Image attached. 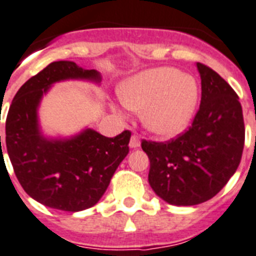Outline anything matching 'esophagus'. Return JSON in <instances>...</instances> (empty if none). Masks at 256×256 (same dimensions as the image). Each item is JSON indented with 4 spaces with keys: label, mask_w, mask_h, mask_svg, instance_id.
Returning <instances> with one entry per match:
<instances>
[{
    "label": "esophagus",
    "mask_w": 256,
    "mask_h": 256,
    "mask_svg": "<svg viewBox=\"0 0 256 256\" xmlns=\"http://www.w3.org/2000/svg\"><path fill=\"white\" fill-rule=\"evenodd\" d=\"M140 146V139H139L138 135H132V139H130V147L132 148H138Z\"/></svg>",
    "instance_id": "obj_1"
}]
</instances>
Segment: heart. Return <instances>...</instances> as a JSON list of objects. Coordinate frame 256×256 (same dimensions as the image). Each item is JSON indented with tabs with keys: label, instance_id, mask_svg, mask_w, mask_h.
I'll use <instances>...</instances> for the list:
<instances>
[{
	"label": "heart",
	"instance_id": "heart-1",
	"mask_svg": "<svg viewBox=\"0 0 256 256\" xmlns=\"http://www.w3.org/2000/svg\"><path fill=\"white\" fill-rule=\"evenodd\" d=\"M124 106L143 113V124L158 136L172 138L192 120L198 101V86L189 74L175 68H154L136 74L122 85Z\"/></svg>",
	"mask_w": 256,
	"mask_h": 256
}]
</instances>
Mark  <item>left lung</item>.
<instances>
[{"label":"left lung","mask_w":256,"mask_h":256,"mask_svg":"<svg viewBox=\"0 0 256 256\" xmlns=\"http://www.w3.org/2000/svg\"><path fill=\"white\" fill-rule=\"evenodd\" d=\"M201 104L188 130L168 142L142 140L148 182L166 202L190 206L214 197L234 175L244 146L242 106L234 89L205 64Z\"/></svg>","instance_id":"1"}]
</instances>
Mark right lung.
<instances>
[{
    "instance_id": "1",
    "label": "right lung",
    "mask_w": 256,
    "mask_h": 256,
    "mask_svg": "<svg viewBox=\"0 0 256 256\" xmlns=\"http://www.w3.org/2000/svg\"><path fill=\"white\" fill-rule=\"evenodd\" d=\"M70 78L101 81L97 70H84L74 62L48 64L14 96L6 117V148L16 178L28 196L58 210L80 212L102 197L128 154L132 132L108 138L86 128L70 139L44 138L38 124L42 96L54 82Z\"/></svg>"
}]
</instances>
